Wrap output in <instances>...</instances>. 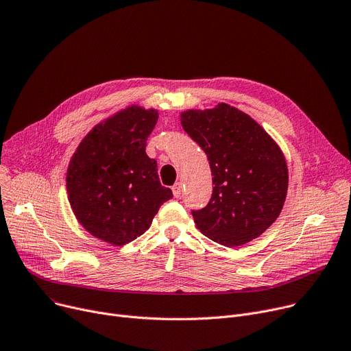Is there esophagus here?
<instances>
[{
  "label": "esophagus",
  "instance_id": "obj_1",
  "mask_svg": "<svg viewBox=\"0 0 351 351\" xmlns=\"http://www.w3.org/2000/svg\"><path fill=\"white\" fill-rule=\"evenodd\" d=\"M171 190H173L174 197H176V198H178V197L181 195V193H182V184H181V182H176V184L173 185Z\"/></svg>",
  "mask_w": 351,
  "mask_h": 351
}]
</instances>
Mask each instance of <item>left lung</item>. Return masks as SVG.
<instances>
[{"mask_svg": "<svg viewBox=\"0 0 351 351\" xmlns=\"http://www.w3.org/2000/svg\"><path fill=\"white\" fill-rule=\"evenodd\" d=\"M180 121L205 152L213 176L209 204L193 210L197 228L226 247L249 243L282 210L288 167L281 147L250 115L225 102L186 110Z\"/></svg>", "mask_w": 351, "mask_h": 351, "instance_id": "obj_1", "label": "left lung"}]
</instances>
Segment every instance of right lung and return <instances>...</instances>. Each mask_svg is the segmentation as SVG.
Returning a JSON list of instances; mask_svg holds the SVG:
<instances>
[{
	"instance_id": "1",
	"label": "right lung",
	"mask_w": 351,
	"mask_h": 351,
	"mask_svg": "<svg viewBox=\"0 0 351 351\" xmlns=\"http://www.w3.org/2000/svg\"><path fill=\"white\" fill-rule=\"evenodd\" d=\"M157 119L154 108L126 106L97 123L70 158L66 188L74 217L108 245L123 246L143 234L173 198L146 154Z\"/></svg>"
}]
</instances>
